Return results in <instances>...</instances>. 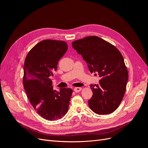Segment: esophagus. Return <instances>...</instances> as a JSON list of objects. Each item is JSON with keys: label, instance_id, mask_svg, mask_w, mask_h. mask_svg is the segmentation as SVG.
<instances>
[{"label": "esophagus", "instance_id": "obj_1", "mask_svg": "<svg viewBox=\"0 0 148 148\" xmlns=\"http://www.w3.org/2000/svg\"><path fill=\"white\" fill-rule=\"evenodd\" d=\"M74 91L75 92H79L80 91L82 90V88H80V87H76V88H74Z\"/></svg>", "mask_w": 148, "mask_h": 148}]
</instances>
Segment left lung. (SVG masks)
Returning <instances> with one entry per match:
<instances>
[{
    "label": "left lung",
    "instance_id": "obj_1",
    "mask_svg": "<svg viewBox=\"0 0 148 148\" xmlns=\"http://www.w3.org/2000/svg\"><path fill=\"white\" fill-rule=\"evenodd\" d=\"M73 48L86 61L91 73L101 78L98 84H91L92 96L88 105L94 112H113L122 101L128 73L122 55L109 42L97 36H89L71 43Z\"/></svg>",
    "mask_w": 148,
    "mask_h": 148
}]
</instances>
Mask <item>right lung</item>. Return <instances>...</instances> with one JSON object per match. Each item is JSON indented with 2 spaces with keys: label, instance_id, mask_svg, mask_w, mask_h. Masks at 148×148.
Here are the masks:
<instances>
[{
  "label": "right lung",
  "instance_id": "right-lung-1",
  "mask_svg": "<svg viewBox=\"0 0 148 148\" xmlns=\"http://www.w3.org/2000/svg\"><path fill=\"white\" fill-rule=\"evenodd\" d=\"M67 49L65 41L44 40L31 49L25 61L23 83L26 95L38 114L49 121L66 114L73 92L69 88L54 90L50 79Z\"/></svg>",
  "mask_w": 148,
  "mask_h": 148
}]
</instances>
